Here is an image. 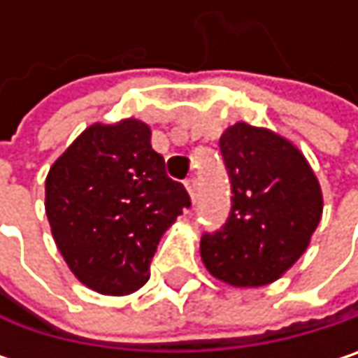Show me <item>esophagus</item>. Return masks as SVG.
<instances>
[{"label": "esophagus", "instance_id": "34e87169", "mask_svg": "<svg viewBox=\"0 0 358 358\" xmlns=\"http://www.w3.org/2000/svg\"><path fill=\"white\" fill-rule=\"evenodd\" d=\"M186 190H188V194H190L192 203H196V199H199V180L196 178L186 180Z\"/></svg>", "mask_w": 358, "mask_h": 358}]
</instances>
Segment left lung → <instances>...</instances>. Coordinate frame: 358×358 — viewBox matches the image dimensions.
Wrapping results in <instances>:
<instances>
[{
  "label": "left lung",
  "instance_id": "8db88e82",
  "mask_svg": "<svg viewBox=\"0 0 358 358\" xmlns=\"http://www.w3.org/2000/svg\"><path fill=\"white\" fill-rule=\"evenodd\" d=\"M220 151L230 213L220 230L203 234V263L232 286H265L309 247L323 211L320 182L290 141L245 122L222 134Z\"/></svg>",
  "mask_w": 358,
  "mask_h": 358
}]
</instances>
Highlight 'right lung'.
Returning <instances> with one entry per match:
<instances>
[{
	"label": "right lung",
	"mask_w": 358,
	"mask_h": 358,
	"mask_svg": "<svg viewBox=\"0 0 358 358\" xmlns=\"http://www.w3.org/2000/svg\"><path fill=\"white\" fill-rule=\"evenodd\" d=\"M188 207L138 120L93 124L45 180L53 241L72 273L101 294H130L149 280L162 234Z\"/></svg>",
	"instance_id": "right-lung-1"
}]
</instances>
